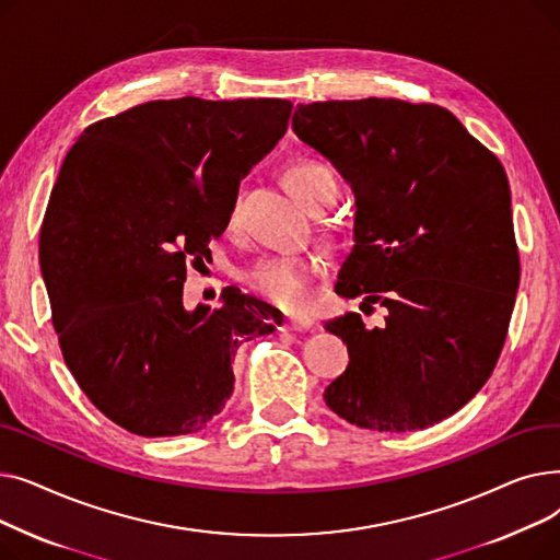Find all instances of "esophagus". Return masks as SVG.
Returning <instances> with one entry per match:
<instances>
[{
	"label": "esophagus",
	"instance_id": "34e87169",
	"mask_svg": "<svg viewBox=\"0 0 560 560\" xmlns=\"http://www.w3.org/2000/svg\"><path fill=\"white\" fill-rule=\"evenodd\" d=\"M311 325H313L311 317H298V315H290V317L285 319V329H290V331H306Z\"/></svg>",
	"mask_w": 560,
	"mask_h": 560
}]
</instances>
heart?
Returning <instances> with one entry per match:
<instances>
[{"mask_svg":"<svg viewBox=\"0 0 560 560\" xmlns=\"http://www.w3.org/2000/svg\"><path fill=\"white\" fill-rule=\"evenodd\" d=\"M285 186L306 209H315L327 197L336 199V179L327 165L298 161L285 170ZM233 218V213H231ZM322 272L319 256H262L245 270V283L288 311H306L311 304V283Z\"/></svg>","mask_w":560,"mask_h":560,"instance_id":"obj_1","label":"heart"}]
</instances>
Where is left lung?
Here are the masks:
<instances>
[{
	"label": "left lung",
	"mask_w": 560,
	"mask_h": 560,
	"mask_svg": "<svg viewBox=\"0 0 560 560\" xmlns=\"http://www.w3.org/2000/svg\"><path fill=\"white\" fill-rule=\"evenodd\" d=\"M292 129L357 195L336 292L388 308L381 329L359 313L327 322L349 349L327 406L388 433L454 416L492 374L520 285L504 165L435 104H298Z\"/></svg>",
	"instance_id": "left-lung-1"
}]
</instances>
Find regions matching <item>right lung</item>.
<instances>
[{
	"label": "right lung",
	"mask_w": 560,
	"mask_h": 560,
	"mask_svg": "<svg viewBox=\"0 0 560 560\" xmlns=\"http://www.w3.org/2000/svg\"><path fill=\"white\" fill-rule=\"evenodd\" d=\"M288 100H156L85 127L40 226V270L66 365L136 435L201 431L231 361L281 317L238 288L184 308L186 262L211 254L243 176L285 133Z\"/></svg>",
	"instance_id": "right-lung-1"
}]
</instances>
